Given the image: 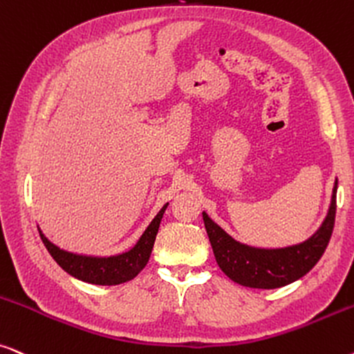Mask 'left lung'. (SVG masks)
Segmentation results:
<instances>
[{"instance_id": "left-lung-1", "label": "left lung", "mask_w": 354, "mask_h": 354, "mask_svg": "<svg viewBox=\"0 0 354 354\" xmlns=\"http://www.w3.org/2000/svg\"><path fill=\"white\" fill-rule=\"evenodd\" d=\"M337 183L335 182L328 214L319 231L302 244L286 249L267 250L239 244L203 213L206 232L219 268L234 283L259 289H274L304 277L324 255L332 237L337 213Z\"/></svg>"}]
</instances>
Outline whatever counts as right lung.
<instances>
[{
	"instance_id": "1",
	"label": "right lung",
	"mask_w": 354,
	"mask_h": 354,
	"mask_svg": "<svg viewBox=\"0 0 354 354\" xmlns=\"http://www.w3.org/2000/svg\"><path fill=\"white\" fill-rule=\"evenodd\" d=\"M166 208L167 205H164L160 208L159 213L156 214V218L146 227L143 236L140 237V241L136 242V245L131 250L117 257H109V259H93V257L68 254L65 250H59L42 232H39L40 237H42L44 245L47 247V250L53 257V260L66 273H70L71 277L86 283L102 284V286H115V284L130 281V279L135 278L146 267L151 250H153L159 223L162 219Z\"/></svg>"
}]
</instances>
